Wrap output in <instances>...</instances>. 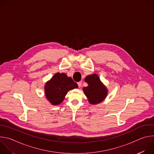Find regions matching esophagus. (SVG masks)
I'll use <instances>...</instances> for the list:
<instances>
[{
    "label": "esophagus",
    "mask_w": 154,
    "mask_h": 154,
    "mask_svg": "<svg viewBox=\"0 0 154 154\" xmlns=\"http://www.w3.org/2000/svg\"><path fill=\"white\" fill-rule=\"evenodd\" d=\"M77 85H78V86H79V88H80V87H81V86H82V82H78V83H77Z\"/></svg>",
    "instance_id": "esophagus-1"
}]
</instances>
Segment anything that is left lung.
Wrapping results in <instances>:
<instances>
[{"label": "left lung", "instance_id": "obj_1", "mask_svg": "<svg viewBox=\"0 0 154 154\" xmlns=\"http://www.w3.org/2000/svg\"><path fill=\"white\" fill-rule=\"evenodd\" d=\"M85 81L88 86L83 88V91L88 101L91 104H97L101 102L106 96L107 90L101 83L96 74L88 75Z\"/></svg>", "mask_w": 154, "mask_h": 154}]
</instances>
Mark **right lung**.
<instances>
[{"instance_id":"add662e5","label":"right lung","mask_w":154,"mask_h":154,"mask_svg":"<svg viewBox=\"0 0 154 154\" xmlns=\"http://www.w3.org/2000/svg\"><path fill=\"white\" fill-rule=\"evenodd\" d=\"M77 84L64 73H57L45 85L47 99L52 105L61 103L68 91L77 88Z\"/></svg>"}]
</instances>
